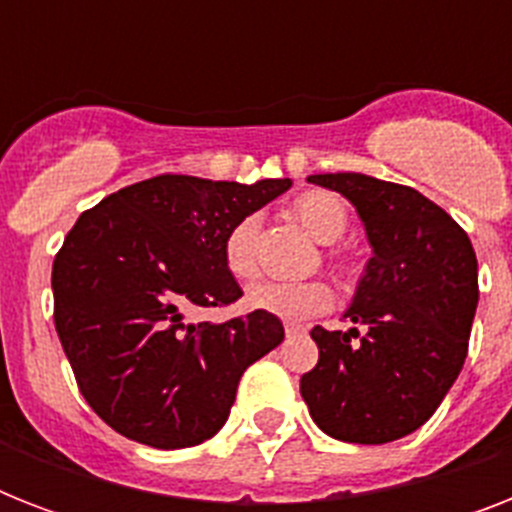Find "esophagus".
<instances>
[{
  "label": "esophagus",
  "mask_w": 512,
  "mask_h": 512,
  "mask_svg": "<svg viewBox=\"0 0 512 512\" xmlns=\"http://www.w3.org/2000/svg\"><path fill=\"white\" fill-rule=\"evenodd\" d=\"M284 332H287V335H300V332H305V324H300V321H287V324H284Z\"/></svg>",
  "instance_id": "1"
}]
</instances>
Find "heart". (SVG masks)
<instances>
[{
	"instance_id": "obj_1",
	"label": "heart",
	"mask_w": 512,
	"mask_h": 512,
	"mask_svg": "<svg viewBox=\"0 0 512 512\" xmlns=\"http://www.w3.org/2000/svg\"><path fill=\"white\" fill-rule=\"evenodd\" d=\"M292 212L303 223V228L321 244H335L348 231V209L329 191H305L292 204ZM257 217H244L233 225L223 241L225 271L236 281H247L257 273ZM335 265L340 257L332 255ZM247 305L252 311L268 313L276 319L303 321L316 313L327 311L332 305V289L327 281H263L247 292Z\"/></svg>"
}]
</instances>
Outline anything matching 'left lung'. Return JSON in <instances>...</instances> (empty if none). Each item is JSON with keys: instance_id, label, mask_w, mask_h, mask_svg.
<instances>
[{"instance_id": "1", "label": "left lung", "mask_w": 512, "mask_h": 512, "mask_svg": "<svg viewBox=\"0 0 512 512\" xmlns=\"http://www.w3.org/2000/svg\"><path fill=\"white\" fill-rule=\"evenodd\" d=\"M308 180L353 201L374 255L345 313L356 327L311 329L319 364L300 377V393L332 438L388 444L433 417L465 364L476 252L454 217L409 185L358 172Z\"/></svg>"}]
</instances>
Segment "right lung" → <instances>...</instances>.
<instances>
[{"label":"right lung","mask_w":512,"mask_h":512,"mask_svg":"<svg viewBox=\"0 0 512 512\" xmlns=\"http://www.w3.org/2000/svg\"><path fill=\"white\" fill-rule=\"evenodd\" d=\"M289 185L156 175L79 215L52 263V316L79 393L116 433L185 449L223 428L241 374L284 327L260 311L223 324L188 313L239 300L225 236Z\"/></svg>","instance_id":"add662e5"}]
</instances>
